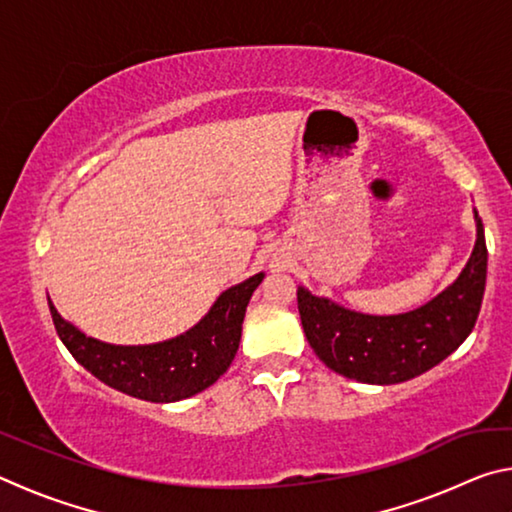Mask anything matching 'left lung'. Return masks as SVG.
Wrapping results in <instances>:
<instances>
[{
    "mask_svg": "<svg viewBox=\"0 0 512 512\" xmlns=\"http://www.w3.org/2000/svg\"><path fill=\"white\" fill-rule=\"evenodd\" d=\"M474 221L476 244L461 275L406 314H359L298 287L302 329L318 359L343 377L379 386L413 379L447 359L470 336L485 291L488 248L476 212Z\"/></svg>",
    "mask_w": 512,
    "mask_h": 512,
    "instance_id": "obj_1",
    "label": "left lung"
}]
</instances>
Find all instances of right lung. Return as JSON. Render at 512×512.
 <instances>
[{
	"mask_svg": "<svg viewBox=\"0 0 512 512\" xmlns=\"http://www.w3.org/2000/svg\"><path fill=\"white\" fill-rule=\"evenodd\" d=\"M264 273L216 298L210 311L176 339L151 345H110L85 336L51 305L56 332L81 366L103 384L146 402H178L212 386L239 350L241 323Z\"/></svg>",
	"mask_w": 512,
	"mask_h": 512,
	"instance_id": "add662e5",
	"label": "right lung"
}]
</instances>
